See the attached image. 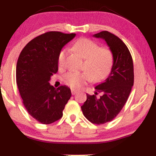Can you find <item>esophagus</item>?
I'll list each match as a JSON object with an SVG mask.
<instances>
[{
	"label": "esophagus",
	"instance_id": "obj_1",
	"mask_svg": "<svg viewBox=\"0 0 156 156\" xmlns=\"http://www.w3.org/2000/svg\"><path fill=\"white\" fill-rule=\"evenodd\" d=\"M72 95H74V94H76V90H74V89H72Z\"/></svg>",
	"mask_w": 156,
	"mask_h": 156
}]
</instances>
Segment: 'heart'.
<instances>
[{"label":"heart","mask_w":156,"mask_h":156,"mask_svg":"<svg viewBox=\"0 0 156 156\" xmlns=\"http://www.w3.org/2000/svg\"><path fill=\"white\" fill-rule=\"evenodd\" d=\"M73 49L84 59L83 64L84 72H69L63 76V81L73 89H80L90 80L97 82L104 80L109 73L113 64V55L106 48L99 45L88 38H80L74 42ZM67 50L66 48L59 51L57 57L59 67L65 65Z\"/></svg>","instance_id":"obj_1"}]
</instances>
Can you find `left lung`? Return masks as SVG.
Masks as SVG:
<instances>
[{"instance_id": "obj_1", "label": "left lung", "mask_w": 156, "mask_h": 156, "mask_svg": "<svg viewBox=\"0 0 156 156\" xmlns=\"http://www.w3.org/2000/svg\"><path fill=\"white\" fill-rule=\"evenodd\" d=\"M93 37L105 40L113 55L111 73L106 80L95 87L102 93L100 98L87 94V101L81 106L83 114L90 122L104 124L112 121L125 105L133 86V64L131 53L122 40L108 31Z\"/></svg>"}]
</instances>
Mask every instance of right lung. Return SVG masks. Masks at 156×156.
<instances>
[{
    "label": "right lung",
    "mask_w": 156,
    "mask_h": 156,
    "mask_svg": "<svg viewBox=\"0 0 156 156\" xmlns=\"http://www.w3.org/2000/svg\"><path fill=\"white\" fill-rule=\"evenodd\" d=\"M75 33L50 31L30 41L21 51L16 65V83L28 114L42 124H50L62 116L71 97L67 86L50 85L51 76L58 71L57 57Z\"/></svg>",
    "instance_id": "add662e5"
}]
</instances>
